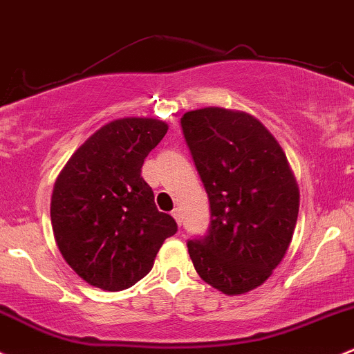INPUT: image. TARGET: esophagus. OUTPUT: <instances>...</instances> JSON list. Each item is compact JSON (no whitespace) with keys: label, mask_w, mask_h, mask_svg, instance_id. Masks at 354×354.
<instances>
[{"label":"esophagus","mask_w":354,"mask_h":354,"mask_svg":"<svg viewBox=\"0 0 354 354\" xmlns=\"http://www.w3.org/2000/svg\"><path fill=\"white\" fill-rule=\"evenodd\" d=\"M171 215H173V218L176 220L178 225H181V209L180 208H174L173 212H171Z\"/></svg>","instance_id":"esophagus-1"}]
</instances>
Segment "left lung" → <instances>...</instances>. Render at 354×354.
<instances>
[{"instance_id": "8db88e82", "label": "left lung", "mask_w": 354, "mask_h": 354, "mask_svg": "<svg viewBox=\"0 0 354 354\" xmlns=\"http://www.w3.org/2000/svg\"><path fill=\"white\" fill-rule=\"evenodd\" d=\"M209 200L208 235L188 242L195 270L227 296L262 286L282 262L299 213V186L281 145L254 115L203 107L181 118Z\"/></svg>"}]
</instances>
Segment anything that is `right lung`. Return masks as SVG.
<instances>
[{
  "label": "right lung",
  "mask_w": 354,
  "mask_h": 354,
  "mask_svg": "<svg viewBox=\"0 0 354 354\" xmlns=\"http://www.w3.org/2000/svg\"><path fill=\"white\" fill-rule=\"evenodd\" d=\"M168 133L153 118L115 119L95 131L58 174L50 203L62 257L87 284L129 289L153 269L176 221L158 212L141 168Z\"/></svg>",
  "instance_id": "add662e5"
}]
</instances>
